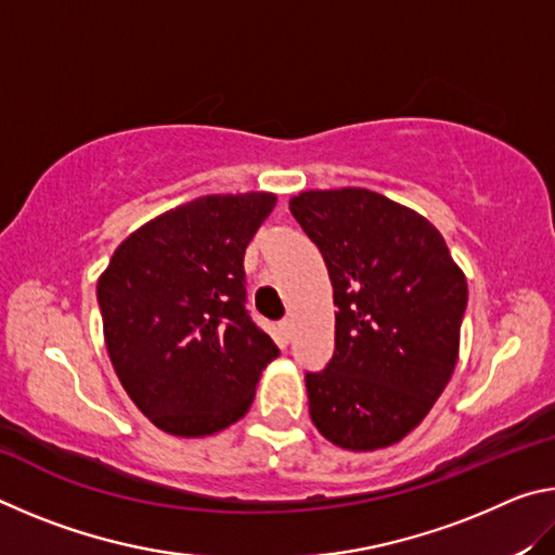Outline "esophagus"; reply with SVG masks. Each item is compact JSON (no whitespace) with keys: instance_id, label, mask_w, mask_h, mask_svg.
Listing matches in <instances>:
<instances>
[{"instance_id":"34e87169","label":"esophagus","mask_w":555,"mask_h":555,"mask_svg":"<svg viewBox=\"0 0 555 555\" xmlns=\"http://www.w3.org/2000/svg\"><path fill=\"white\" fill-rule=\"evenodd\" d=\"M279 331H281V335H284V340H291V333H294V323H291V318L279 321Z\"/></svg>"}]
</instances>
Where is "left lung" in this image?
Instances as JSON below:
<instances>
[{"mask_svg": "<svg viewBox=\"0 0 555 555\" xmlns=\"http://www.w3.org/2000/svg\"><path fill=\"white\" fill-rule=\"evenodd\" d=\"M288 208L321 249L337 306L331 362L306 372L308 411L335 446L387 448L455 370L465 274L434 224L367 188L308 191Z\"/></svg>", "mask_w": 555, "mask_h": 555, "instance_id": "left-lung-1", "label": "left lung"}]
</instances>
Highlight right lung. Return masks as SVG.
Here are the masks:
<instances>
[{"label":"right lung","instance_id":"1","mask_svg":"<svg viewBox=\"0 0 555 555\" xmlns=\"http://www.w3.org/2000/svg\"><path fill=\"white\" fill-rule=\"evenodd\" d=\"M276 195H205L119 244L98 281L105 345L139 411L173 436H210L249 411L279 354L247 311L244 251Z\"/></svg>","mask_w":555,"mask_h":555}]
</instances>
